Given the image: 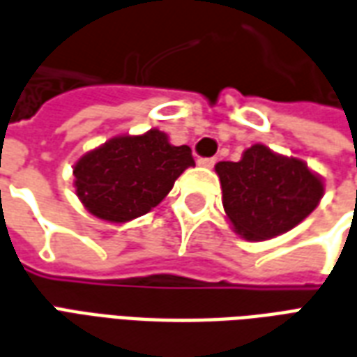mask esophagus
Here are the masks:
<instances>
[{
    "label": "esophagus",
    "instance_id": "34e87169",
    "mask_svg": "<svg viewBox=\"0 0 357 357\" xmlns=\"http://www.w3.org/2000/svg\"><path fill=\"white\" fill-rule=\"evenodd\" d=\"M197 164H199V166H204V168H212V166L216 164V158H199Z\"/></svg>",
    "mask_w": 357,
    "mask_h": 357
}]
</instances>
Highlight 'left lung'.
Instances as JSON below:
<instances>
[{"instance_id": "obj_1", "label": "left lung", "mask_w": 357, "mask_h": 357, "mask_svg": "<svg viewBox=\"0 0 357 357\" xmlns=\"http://www.w3.org/2000/svg\"><path fill=\"white\" fill-rule=\"evenodd\" d=\"M222 204L233 231L245 241H268L291 231L321 202L323 178L298 156L279 155L264 143L239 162H218Z\"/></svg>"}]
</instances>
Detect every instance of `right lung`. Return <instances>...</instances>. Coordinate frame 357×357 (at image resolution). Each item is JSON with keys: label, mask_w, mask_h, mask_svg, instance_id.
I'll use <instances>...</instances> for the list:
<instances>
[{"label": "right lung", "mask_w": 357, "mask_h": 357, "mask_svg": "<svg viewBox=\"0 0 357 357\" xmlns=\"http://www.w3.org/2000/svg\"><path fill=\"white\" fill-rule=\"evenodd\" d=\"M195 166L191 149L172 145L168 133H124L74 162V191L91 216L126 224L158 206L176 179Z\"/></svg>", "instance_id": "right-lung-1"}]
</instances>
